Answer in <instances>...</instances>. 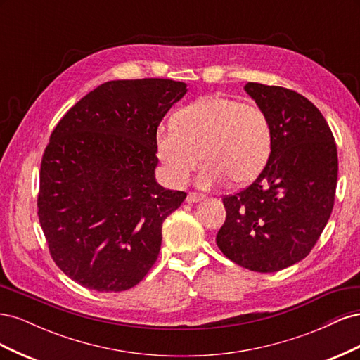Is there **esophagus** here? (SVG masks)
Returning <instances> with one entry per match:
<instances>
[{
  "label": "esophagus",
  "instance_id": "obj_1",
  "mask_svg": "<svg viewBox=\"0 0 360 360\" xmlns=\"http://www.w3.org/2000/svg\"><path fill=\"white\" fill-rule=\"evenodd\" d=\"M205 195L204 193H198V192H189L188 197H186V201L188 202H198L201 200H204Z\"/></svg>",
  "mask_w": 360,
  "mask_h": 360
}]
</instances>
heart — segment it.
Instances as JSON below:
<instances>
[{"instance_id": "b5f03b06", "label": "heart", "mask_w": 360, "mask_h": 360, "mask_svg": "<svg viewBox=\"0 0 360 360\" xmlns=\"http://www.w3.org/2000/svg\"><path fill=\"white\" fill-rule=\"evenodd\" d=\"M274 134L263 108L224 94L205 96L180 110L174 126L160 129L156 151L174 184H183L202 159L198 183L216 186L225 179L242 186L267 165Z\"/></svg>"}]
</instances>
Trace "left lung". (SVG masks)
Returning a JSON list of instances; mask_svg holds the SVG:
<instances>
[{
    "label": "left lung",
    "mask_w": 360,
    "mask_h": 360,
    "mask_svg": "<svg viewBox=\"0 0 360 360\" xmlns=\"http://www.w3.org/2000/svg\"><path fill=\"white\" fill-rule=\"evenodd\" d=\"M245 90L267 114L274 144L259 176L222 198L226 217L216 243L236 264L271 274L303 259L320 238L335 204L338 151L304 96L259 82Z\"/></svg>",
    "instance_id": "8db88e82"
}]
</instances>
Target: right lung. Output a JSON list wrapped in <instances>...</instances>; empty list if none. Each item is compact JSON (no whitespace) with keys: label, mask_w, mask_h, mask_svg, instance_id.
I'll return each instance as SVG.
<instances>
[{"label":"right lung","mask_w":360,"mask_h":360,"mask_svg":"<svg viewBox=\"0 0 360 360\" xmlns=\"http://www.w3.org/2000/svg\"><path fill=\"white\" fill-rule=\"evenodd\" d=\"M186 91L163 78L105 82L51 134L37 214L52 259L82 287L129 290L158 259L162 224L186 192L156 183V134Z\"/></svg>","instance_id":"obj_1"}]
</instances>
